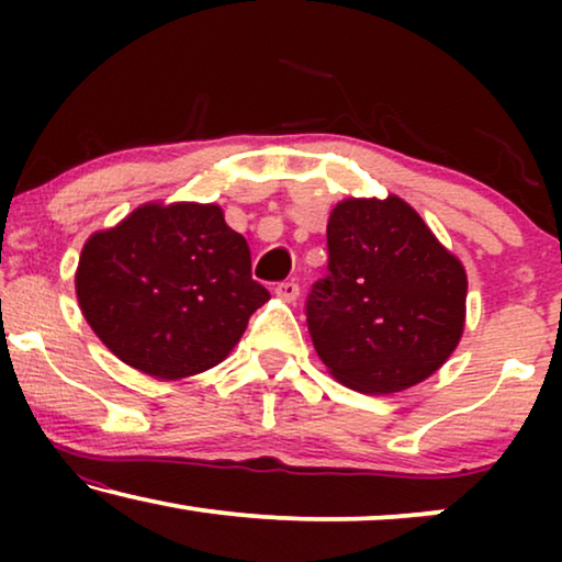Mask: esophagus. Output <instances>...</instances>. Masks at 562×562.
<instances>
[{"mask_svg":"<svg viewBox=\"0 0 562 562\" xmlns=\"http://www.w3.org/2000/svg\"><path fill=\"white\" fill-rule=\"evenodd\" d=\"M276 296L283 299V302H296L299 299V283L296 281H283L276 286Z\"/></svg>","mask_w":562,"mask_h":562,"instance_id":"34e87169","label":"esophagus"}]
</instances>
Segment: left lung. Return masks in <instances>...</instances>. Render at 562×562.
I'll list each match as a JSON object with an SVG mask.
<instances>
[{"label":"left lung","instance_id":"left-lung-1","mask_svg":"<svg viewBox=\"0 0 562 562\" xmlns=\"http://www.w3.org/2000/svg\"><path fill=\"white\" fill-rule=\"evenodd\" d=\"M327 252L306 325L329 373L360 394H396L432 375L463 335V263L394 194L337 204Z\"/></svg>","mask_w":562,"mask_h":562}]
</instances>
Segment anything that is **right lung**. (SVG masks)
<instances>
[{
    "label": "right lung",
    "mask_w": 562,
    "mask_h": 562,
    "mask_svg": "<svg viewBox=\"0 0 562 562\" xmlns=\"http://www.w3.org/2000/svg\"><path fill=\"white\" fill-rule=\"evenodd\" d=\"M76 296L122 363L183 379L227 358L271 294L217 204H145L83 245Z\"/></svg>",
    "instance_id": "right-lung-1"
}]
</instances>
